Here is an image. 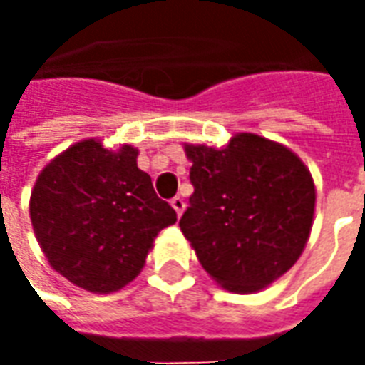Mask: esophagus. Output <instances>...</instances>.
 Here are the masks:
<instances>
[{
	"label": "esophagus",
	"mask_w": 365,
	"mask_h": 365,
	"mask_svg": "<svg viewBox=\"0 0 365 365\" xmlns=\"http://www.w3.org/2000/svg\"><path fill=\"white\" fill-rule=\"evenodd\" d=\"M170 203H172V207H174V209H175V213H178V217H182L183 211H185V201H183V197H180V195H175V197L172 199Z\"/></svg>",
	"instance_id": "esophagus-1"
}]
</instances>
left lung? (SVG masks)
Wrapping results in <instances>:
<instances>
[{
	"mask_svg": "<svg viewBox=\"0 0 365 365\" xmlns=\"http://www.w3.org/2000/svg\"><path fill=\"white\" fill-rule=\"evenodd\" d=\"M193 195L180 227L201 266L232 293H256L293 268L313 229V175L287 146L237 133L183 144Z\"/></svg>",
	"mask_w": 365,
	"mask_h": 365,
	"instance_id": "8db88e82",
	"label": "left lung"
}]
</instances>
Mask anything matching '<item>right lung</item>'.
<instances>
[{
	"label": "right lung",
	"mask_w": 365,
	"mask_h": 365,
	"mask_svg": "<svg viewBox=\"0 0 365 365\" xmlns=\"http://www.w3.org/2000/svg\"><path fill=\"white\" fill-rule=\"evenodd\" d=\"M136 156L130 144L105 148L86 138L51 160L31 191V222L48 264L91 293L133 282L160 230L178 221Z\"/></svg>",
	"instance_id": "1"
}]
</instances>
